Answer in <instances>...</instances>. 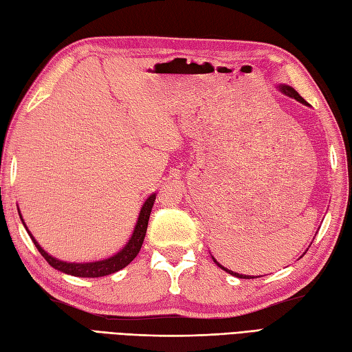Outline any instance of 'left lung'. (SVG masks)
Masks as SVG:
<instances>
[{"instance_id":"obj_1","label":"left lung","mask_w":352,"mask_h":352,"mask_svg":"<svg viewBox=\"0 0 352 352\" xmlns=\"http://www.w3.org/2000/svg\"><path fill=\"white\" fill-rule=\"evenodd\" d=\"M276 89H278V91L281 92V94H284L286 96H289V98H295L296 101H300L301 104H304V106H309V102L305 101L302 96L298 94L294 87H290V86H287V85H278L276 86ZM305 254V252H304ZM302 257V256H301ZM213 258V261L216 265H218L221 269H223V271L226 272H228V274H231V275H234V276H237V278H245V280H250V278H254V276H251V275H243V274H237V272H233V271H230V269H227V267H223L221 263H218V261H216V258L214 257H212Z\"/></svg>"}]
</instances>
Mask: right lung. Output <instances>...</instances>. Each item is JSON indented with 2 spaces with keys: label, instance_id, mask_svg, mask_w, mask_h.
<instances>
[{
  "label": "right lung",
  "instance_id": "right-lung-1",
  "mask_svg": "<svg viewBox=\"0 0 352 352\" xmlns=\"http://www.w3.org/2000/svg\"><path fill=\"white\" fill-rule=\"evenodd\" d=\"M154 201H155V193L149 195L148 199L144 203V206H142L139 218H138V222H136V227H134V230H133V234L130 237V241L126 242V245L124 246L121 251L115 254V256L109 257V258L98 260V261H89V263H69V261H63V260H58L56 257L50 256V254L45 251L39 243H37V241L33 237V234L28 231L25 222L21 216L19 208H18V212H19L22 223H24V227L28 231L30 237H32L33 243L36 245L37 251L42 254V257L47 260L52 267L57 269V271L63 272V274L74 275V276H81V278H98V276L110 275L113 272L121 271L122 267H125L126 265H130L131 261L134 260V257L138 256L140 248H142V243H144L145 234H146L149 214H151Z\"/></svg>",
  "mask_w": 352,
  "mask_h": 352
}]
</instances>
